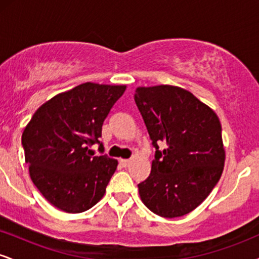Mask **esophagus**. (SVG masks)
<instances>
[{
	"mask_svg": "<svg viewBox=\"0 0 259 259\" xmlns=\"http://www.w3.org/2000/svg\"><path fill=\"white\" fill-rule=\"evenodd\" d=\"M119 162H120V164L123 165V167H127V165L130 164V159H120Z\"/></svg>",
	"mask_w": 259,
	"mask_h": 259,
	"instance_id": "34e87169",
	"label": "esophagus"
}]
</instances>
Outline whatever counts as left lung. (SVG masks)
Returning <instances> with one entry per match:
<instances>
[{
  "label": "left lung",
  "mask_w": 259,
  "mask_h": 259,
  "mask_svg": "<svg viewBox=\"0 0 259 259\" xmlns=\"http://www.w3.org/2000/svg\"><path fill=\"white\" fill-rule=\"evenodd\" d=\"M134 100L156 148L151 173L138 185L140 198L163 218L185 215L206 200L223 173L218 115L179 86H141ZM158 144L166 147L159 151Z\"/></svg>",
  "instance_id": "8db88e82"
}]
</instances>
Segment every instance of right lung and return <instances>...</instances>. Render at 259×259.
Masks as SVG:
<instances>
[{"instance_id": "obj_1", "label": "right lung", "mask_w": 259, "mask_h": 259, "mask_svg": "<svg viewBox=\"0 0 259 259\" xmlns=\"http://www.w3.org/2000/svg\"><path fill=\"white\" fill-rule=\"evenodd\" d=\"M125 89L78 85L46 101L26 124L22 144L29 174L52 206L81 213L103 197L118 160L94 156L90 147L100 142L103 121Z\"/></svg>"}]
</instances>
